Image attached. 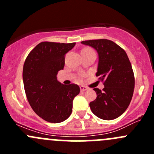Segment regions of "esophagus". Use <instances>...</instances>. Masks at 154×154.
Here are the masks:
<instances>
[{"label": "esophagus", "mask_w": 154, "mask_h": 154, "mask_svg": "<svg viewBox=\"0 0 154 154\" xmlns=\"http://www.w3.org/2000/svg\"><path fill=\"white\" fill-rule=\"evenodd\" d=\"M80 91H86V90H88V88L85 86H80Z\"/></svg>", "instance_id": "1"}]
</instances>
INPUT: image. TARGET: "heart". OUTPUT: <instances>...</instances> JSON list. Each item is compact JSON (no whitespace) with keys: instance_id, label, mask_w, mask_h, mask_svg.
I'll return each instance as SVG.
<instances>
[{"instance_id":"obj_1","label":"heart","mask_w":154,"mask_h":154,"mask_svg":"<svg viewBox=\"0 0 154 154\" xmlns=\"http://www.w3.org/2000/svg\"><path fill=\"white\" fill-rule=\"evenodd\" d=\"M83 50H91V49H89V48H84ZM82 79H83V76H80V77H79V80H82Z\"/></svg>"}]
</instances>
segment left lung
<instances>
[{"mask_svg": "<svg viewBox=\"0 0 154 154\" xmlns=\"http://www.w3.org/2000/svg\"><path fill=\"white\" fill-rule=\"evenodd\" d=\"M98 54L96 73L104 88H94L97 97L90 102L91 112L103 120L122 116L130 105L135 87L133 68L125 50L111 40L94 39L81 42Z\"/></svg>", "mask_w": 154, "mask_h": 154, "instance_id": "8db88e82", "label": "left lung"}]
</instances>
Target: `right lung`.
Listing matches in <instances>:
<instances>
[{
  "instance_id": "add662e5",
  "label": "right lung",
  "mask_w": 154,
  "mask_h": 154,
  "mask_svg": "<svg viewBox=\"0 0 154 154\" xmlns=\"http://www.w3.org/2000/svg\"><path fill=\"white\" fill-rule=\"evenodd\" d=\"M76 43L43 42L26 58L23 82L26 96L33 111L46 122L60 123L71 114L73 100L80 93L77 85H63L57 73L65 66V55Z\"/></svg>"
}]
</instances>
